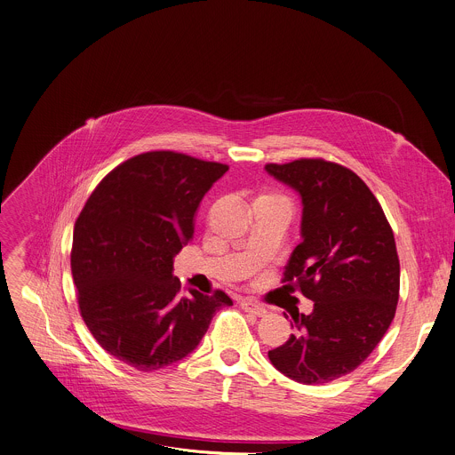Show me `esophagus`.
I'll return each mask as SVG.
<instances>
[{"mask_svg":"<svg viewBox=\"0 0 455 455\" xmlns=\"http://www.w3.org/2000/svg\"><path fill=\"white\" fill-rule=\"evenodd\" d=\"M239 304H241V307H243L244 311L253 313V315H257V316H265V315L268 313L267 307H263L261 304H257L255 300H250V299H243Z\"/></svg>","mask_w":455,"mask_h":455,"instance_id":"1","label":"esophagus"}]
</instances>
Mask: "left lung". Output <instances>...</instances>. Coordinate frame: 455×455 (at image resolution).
I'll return each instance as SVG.
<instances>
[{
    "instance_id": "1",
    "label": "left lung",
    "mask_w": 455,
    "mask_h": 455,
    "mask_svg": "<svg viewBox=\"0 0 455 455\" xmlns=\"http://www.w3.org/2000/svg\"><path fill=\"white\" fill-rule=\"evenodd\" d=\"M265 169L300 196L302 241L283 281L313 300L309 315H291L295 333L268 358L299 383H330L355 371L395 318L400 297L395 234L374 194L351 169L320 158Z\"/></svg>"
}]
</instances>
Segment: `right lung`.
Returning <instances> with one entry per match:
<instances>
[{
    "instance_id": "add662e5",
    "label": "right lung",
    "mask_w": 455,
    "mask_h": 455,
    "mask_svg": "<svg viewBox=\"0 0 455 455\" xmlns=\"http://www.w3.org/2000/svg\"><path fill=\"white\" fill-rule=\"evenodd\" d=\"M228 165L151 151L113 169L92 192L74 228L72 275L84 323L104 351L144 372L198 347L216 311L232 299L180 295L174 255Z\"/></svg>"
}]
</instances>
